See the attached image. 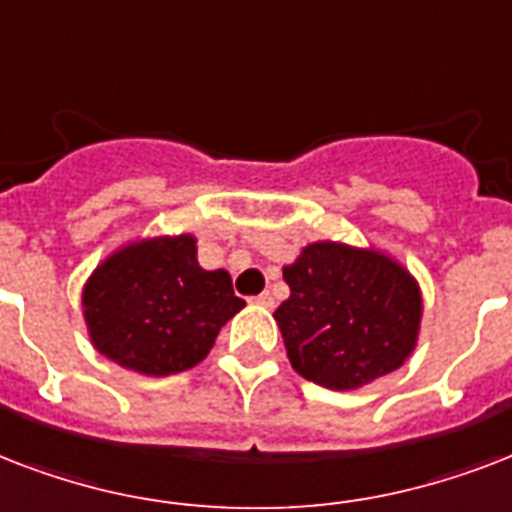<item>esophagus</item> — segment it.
Here are the masks:
<instances>
[{"mask_svg": "<svg viewBox=\"0 0 512 512\" xmlns=\"http://www.w3.org/2000/svg\"><path fill=\"white\" fill-rule=\"evenodd\" d=\"M253 304H259V307H267V310H272V307H275V299H272V293H259V296L253 299Z\"/></svg>", "mask_w": 512, "mask_h": 512, "instance_id": "obj_1", "label": "esophagus"}]
</instances>
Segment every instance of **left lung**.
I'll list each match as a JSON object with an SVG mask.
<instances>
[{"label": "left lung", "instance_id": "1", "mask_svg": "<svg viewBox=\"0 0 512 512\" xmlns=\"http://www.w3.org/2000/svg\"><path fill=\"white\" fill-rule=\"evenodd\" d=\"M277 307L291 366L328 390H355L403 366L417 342L422 296L406 269L350 245H307L283 269Z\"/></svg>", "mask_w": 512, "mask_h": 512}]
</instances>
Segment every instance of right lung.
Instances as JSON below:
<instances>
[{
  "mask_svg": "<svg viewBox=\"0 0 512 512\" xmlns=\"http://www.w3.org/2000/svg\"><path fill=\"white\" fill-rule=\"evenodd\" d=\"M82 304L95 350L146 376L197 366L219 328L245 307L224 269L197 264L189 235L114 253L87 280Z\"/></svg>",
  "mask_w": 512,
  "mask_h": 512,
  "instance_id": "1",
  "label": "right lung"
}]
</instances>
